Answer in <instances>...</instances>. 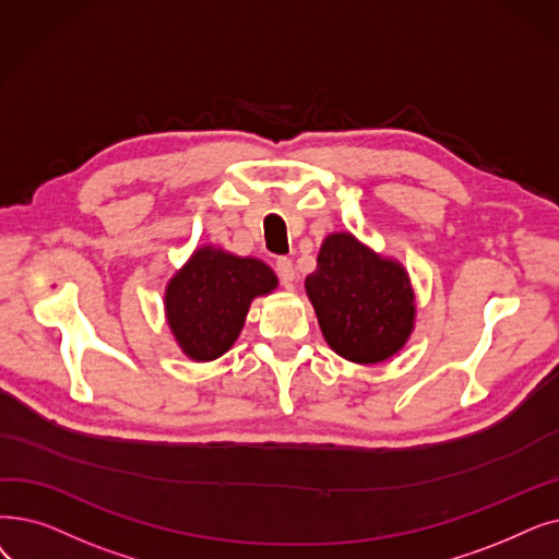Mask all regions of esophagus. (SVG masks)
I'll return each instance as SVG.
<instances>
[{
  "label": "esophagus",
  "instance_id": "obj_1",
  "mask_svg": "<svg viewBox=\"0 0 559 559\" xmlns=\"http://www.w3.org/2000/svg\"><path fill=\"white\" fill-rule=\"evenodd\" d=\"M276 274L281 276V281L285 285L293 283L295 281V264H293V260H289V258H278L276 260Z\"/></svg>",
  "mask_w": 559,
  "mask_h": 559
}]
</instances>
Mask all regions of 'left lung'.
Segmentation results:
<instances>
[{
    "mask_svg": "<svg viewBox=\"0 0 559 559\" xmlns=\"http://www.w3.org/2000/svg\"><path fill=\"white\" fill-rule=\"evenodd\" d=\"M306 293L331 349L362 366L397 354L414 329V289L404 266L349 233L324 239Z\"/></svg>",
    "mask_w": 559,
    "mask_h": 559,
    "instance_id": "obj_1",
    "label": "left lung"
}]
</instances>
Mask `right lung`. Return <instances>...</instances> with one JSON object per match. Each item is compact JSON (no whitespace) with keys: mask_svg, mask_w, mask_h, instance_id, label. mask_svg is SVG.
I'll use <instances>...</instances> for the list:
<instances>
[{"mask_svg":"<svg viewBox=\"0 0 559 559\" xmlns=\"http://www.w3.org/2000/svg\"><path fill=\"white\" fill-rule=\"evenodd\" d=\"M276 283L270 266L255 258L203 247L168 281V326L189 358H219L245 326L251 301L270 295Z\"/></svg>","mask_w":559,"mask_h":559,"instance_id":"right-lung-1","label":"right lung"}]
</instances>
